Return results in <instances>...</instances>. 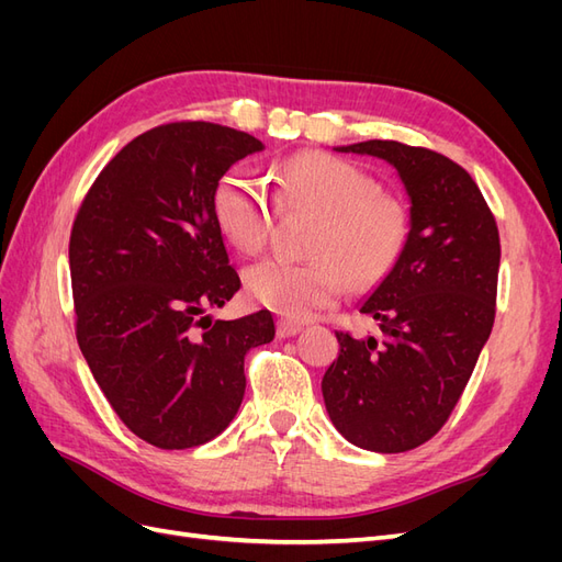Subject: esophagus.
Returning a JSON list of instances; mask_svg holds the SVG:
<instances>
[{"label": "esophagus", "mask_w": 562, "mask_h": 562, "mask_svg": "<svg viewBox=\"0 0 562 562\" xmlns=\"http://www.w3.org/2000/svg\"><path fill=\"white\" fill-rule=\"evenodd\" d=\"M300 330H302V326H300V323H295V321L279 318V323H277V335H279L281 339L293 337V335H297Z\"/></svg>", "instance_id": "34e87169"}]
</instances>
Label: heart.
<instances>
[{
    "instance_id": "b5f03b06",
    "label": "heart",
    "mask_w": 562,
    "mask_h": 562,
    "mask_svg": "<svg viewBox=\"0 0 562 562\" xmlns=\"http://www.w3.org/2000/svg\"><path fill=\"white\" fill-rule=\"evenodd\" d=\"M267 184L248 168L217 180L213 213L225 239L241 252H258L279 211H312L310 260L265 258L246 269L255 302L288 318H310L353 285H372L394 269L411 244L413 217L405 201L380 192L363 168L323 151H307L271 168Z\"/></svg>"
}]
</instances>
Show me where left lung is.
<instances>
[{
  "label": "left lung",
  "mask_w": 562,
  "mask_h": 562,
  "mask_svg": "<svg viewBox=\"0 0 562 562\" xmlns=\"http://www.w3.org/2000/svg\"><path fill=\"white\" fill-rule=\"evenodd\" d=\"M335 149L396 168L413 203V234L401 262L359 304L380 333H335L339 353L323 375V401L349 443L405 452L448 422L487 342L499 229L479 184L434 149L396 140Z\"/></svg>",
  "instance_id": "1"
}]
</instances>
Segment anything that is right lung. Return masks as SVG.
<instances>
[{"label": "right lung", "instance_id": "right-lung-1", "mask_svg": "<svg viewBox=\"0 0 562 562\" xmlns=\"http://www.w3.org/2000/svg\"><path fill=\"white\" fill-rule=\"evenodd\" d=\"M260 149L211 122L149 128L100 171L77 211V342L112 411L155 448L223 434L244 401L246 351L274 339L267 310L206 314L241 288L215 223V184Z\"/></svg>", "mask_w": 562, "mask_h": 562}]
</instances>
